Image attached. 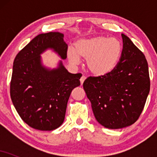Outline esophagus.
Masks as SVG:
<instances>
[{
    "label": "esophagus",
    "mask_w": 157,
    "mask_h": 157,
    "mask_svg": "<svg viewBox=\"0 0 157 157\" xmlns=\"http://www.w3.org/2000/svg\"><path fill=\"white\" fill-rule=\"evenodd\" d=\"M86 77L85 76V75H82V76L81 77V78L80 79L81 85H82V83H83V82L85 81V80H86Z\"/></svg>",
    "instance_id": "34e87169"
}]
</instances>
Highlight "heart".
Returning a JSON list of instances; mask_svg holds the SVG:
<instances>
[{"instance_id": "1", "label": "heart", "mask_w": 157, "mask_h": 157, "mask_svg": "<svg viewBox=\"0 0 157 157\" xmlns=\"http://www.w3.org/2000/svg\"><path fill=\"white\" fill-rule=\"evenodd\" d=\"M121 50V44L118 40L97 36L78 40L75 48H68L67 56L70 62L75 65L80 63V57L86 60L89 71L100 76L111 72L115 68Z\"/></svg>"}]
</instances>
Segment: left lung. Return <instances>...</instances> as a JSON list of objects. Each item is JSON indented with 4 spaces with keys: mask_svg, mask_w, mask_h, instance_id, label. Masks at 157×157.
I'll list each match as a JSON object with an SVG mask.
<instances>
[{
    "mask_svg": "<svg viewBox=\"0 0 157 157\" xmlns=\"http://www.w3.org/2000/svg\"><path fill=\"white\" fill-rule=\"evenodd\" d=\"M122 50L111 72L89 77L83 89L97 122L110 129L134 124L140 117L150 91L148 66L145 55L122 34Z\"/></svg>",
    "mask_w": 157,
    "mask_h": 157,
    "instance_id": "1",
    "label": "left lung"
}]
</instances>
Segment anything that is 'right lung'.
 I'll return each instance as SVG.
<instances>
[{
  "instance_id": "right-lung-1",
  "label": "right lung",
  "mask_w": 157,
  "mask_h": 157,
  "mask_svg": "<svg viewBox=\"0 0 157 157\" xmlns=\"http://www.w3.org/2000/svg\"><path fill=\"white\" fill-rule=\"evenodd\" d=\"M60 32L40 34L18 52L14 60L10 96L16 111L27 125L40 131H52L62 125L72 90L80 85V73L71 74L62 63L56 69L42 66L40 55L53 48L63 59L68 45Z\"/></svg>"
}]
</instances>
